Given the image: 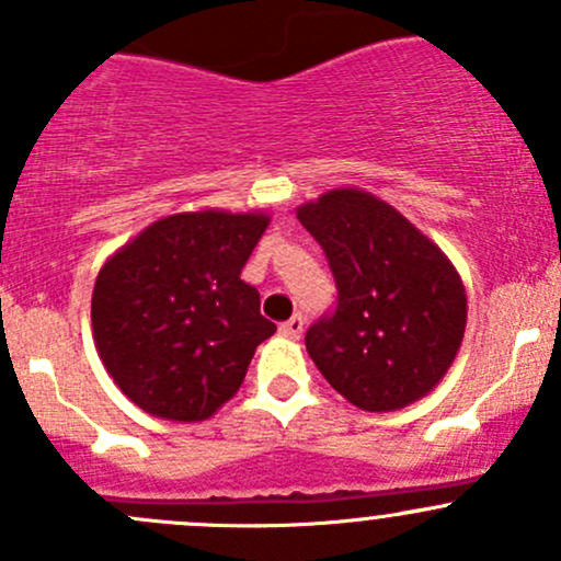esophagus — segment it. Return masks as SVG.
Instances as JSON below:
<instances>
[{"instance_id":"34e87169","label":"esophagus","mask_w":561,"mask_h":561,"mask_svg":"<svg viewBox=\"0 0 561 561\" xmlns=\"http://www.w3.org/2000/svg\"><path fill=\"white\" fill-rule=\"evenodd\" d=\"M304 325H307V320H304L301 314H293L290 320L282 322V325H279V333H282V336H287V339H301Z\"/></svg>"}]
</instances>
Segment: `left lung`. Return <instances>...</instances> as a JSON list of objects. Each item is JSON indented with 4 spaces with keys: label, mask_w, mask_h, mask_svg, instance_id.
<instances>
[{
    "label": "left lung",
    "mask_w": 561,
    "mask_h": 561,
    "mask_svg": "<svg viewBox=\"0 0 561 561\" xmlns=\"http://www.w3.org/2000/svg\"><path fill=\"white\" fill-rule=\"evenodd\" d=\"M336 279V309L307 331L333 390L366 412L423 399L467 328L461 276L434 241L380 197L342 186L298 208Z\"/></svg>",
    "instance_id": "1"
}]
</instances>
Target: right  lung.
<instances>
[{
	"label": "right lung",
	"mask_w": 561,
	"mask_h": 561,
	"mask_svg": "<svg viewBox=\"0 0 561 561\" xmlns=\"http://www.w3.org/2000/svg\"><path fill=\"white\" fill-rule=\"evenodd\" d=\"M268 228L265 214L186 211L154 225L100 268L94 344L129 401L165 421L211 417L244 382L276 331L241 268Z\"/></svg>",
	"instance_id": "add662e5"
}]
</instances>
